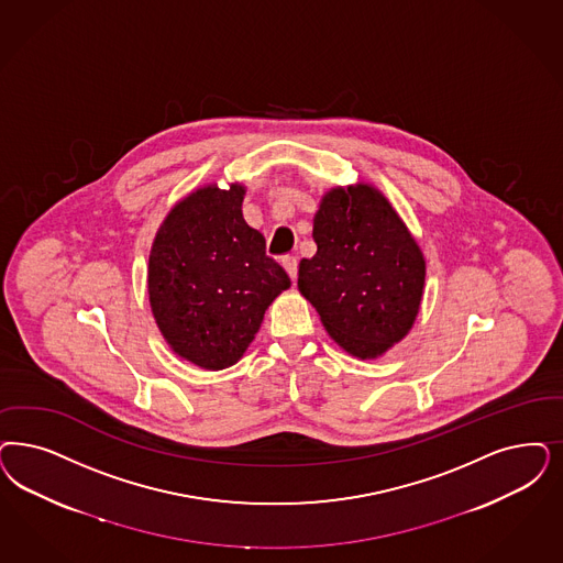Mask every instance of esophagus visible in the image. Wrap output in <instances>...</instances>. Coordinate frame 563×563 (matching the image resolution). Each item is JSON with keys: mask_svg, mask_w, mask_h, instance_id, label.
<instances>
[{"mask_svg": "<svg viewBox=\"0 0 563 563\" xmlns=\"http://www.w3.org/2000/svg\"><path fill=\"white\" fill-rule=\"evenodd\" d=\"M283 268L291 276V280H295V278H297V257L285 255V257H283Z\"/></svg>", "mask_w": 563, "mask_h": 563, "instance_id": "obj_1", "label": "esophagus"}]
</instances>
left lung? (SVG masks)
Instances as JSON below:
<instances>
[{
    "label": "left lung",
    "instance_id": "8db88e82",
    "mask_svg": "<svg viewBox=\"0 0 563 563\" xmlns=\"http://www.w3.org/2000/svg\"><path fill=\"white\" fill-rule=\"evenodd\" d=\"M311 236L318 252L299 264V292L341 350L380 357L406 339L420 311L427 278L420 245L369 183L322 195Z\"/></svg>",
    "mask_w": 563,
    "mask_h": 563
}]
</instances>
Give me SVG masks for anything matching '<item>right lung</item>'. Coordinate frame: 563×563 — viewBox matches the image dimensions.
Masks as SVG:
<instances>
[{
	"label": "right lung",
	"mask_w": 563,
	"mask_h": 563,
	"mask_svg": "<svg viewBox=\"0 0 563 563\" xmlns=\"http://www.w3.org/2000/svg\"><path fill=\"white\" fill-rule=\"evenodd\" d=\"M245 187L195 189L155 233L147 292L155 324L178 357L203 369L236 364L272 301L291 278L266 255V239L243 218Z\"/></svg>",
	"instance_id": "right-lung-1"
}]
</instances>
